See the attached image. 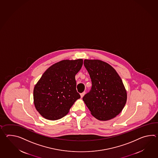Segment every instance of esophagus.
<instances>
[{
	"label": "esophagus",
	"instance_id": "esophagus-1",
	"mask_svg": "<svg viewBox=\"0 0 158 158\" xmlns=\"http://www.w3.org/2000/svg\"><path fill=\"white\" fill-rule=\"evenodd\" d=\"M85 91H84L83 92H82L81 94V98H82L84 96V95H85Z\"/></svg>",
	"mask_w": 158,
	"mask_h": 158
}]
</instances>
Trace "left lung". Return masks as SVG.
I'll list each match as a JSON object with an SVG mask.
<instances>
[{"mask_svg":"<svg viewBox=\"0 0 158 158\" xmlns=\"http://www.w3.org/2000/svg\"><path fill=\"white\" fill-rule=\"evenodd\" d=\"M84 65L91 77L92 87L83 96V101L96 118H113L122 111L127 100L121 77L112 67L102 60H85Z\"/></svg>","mask_w":158,"mask_h":158,"instance_id":"obj_1","label":"left lung"}]
</instances>
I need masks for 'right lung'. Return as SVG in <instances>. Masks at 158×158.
<instances>
[{"instance_id": "right-lung-1", "label": "right lung", "mask_w": 158, "mask_h": 158, "mask_svg": "<svg viewBox=\"0 0 158 158\" xmlns=\"http://www.w3.org/2000/svg\"><path fill=\"white\" fill-rule=\"evenodd\" d=\"M83 60H63L42 75L33 91L35 109L46 119L56 120L66 116L81 95L76 89L75 75Z\"/></svg>"}]
</instances>
